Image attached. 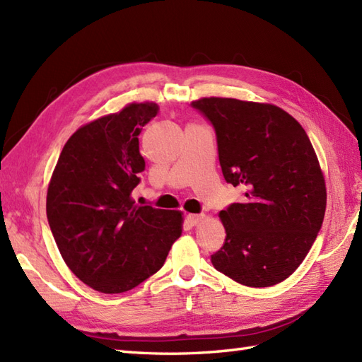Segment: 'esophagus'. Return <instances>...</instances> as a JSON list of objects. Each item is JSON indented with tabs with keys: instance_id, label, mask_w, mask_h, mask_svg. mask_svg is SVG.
I'll return each instance as SVG.
<instances>
[{
	"instance_id": "esophagus-1",
	"label": "esophagus",
	"mask_w": 362,
	"mask_h": 362,
	"mask_svg": "<svg viewBox=\"0 0 362 362\" xmlns=\"http://www.w3.org/2000/svg\"><path fill=\"white\" fill-rule=\"evenodd\" d=\"M203 217H205L203 214H188V216H187V220H188L189 225L194 226V225H197L199 221H202Z\"/></svg>"
}]
</instances>
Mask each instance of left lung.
Instances as JSON below:
<instances>
[{"instance_id": "left-lung-1", "label": "left lung", "mask_w": 362, "mask_h": 362, "mask_svg": "<svg viewBox=\"0 0 362 362\" xmlns=\"http://www.w3.org/2000/svg\"><path fill=\"white\" fill-rule=\"evenodd\" d=\"M191 107L214 128L225 180L245 189L242 203L220 212L226 240L212 264L245 286L281 283L310 251L326 212V185L309 136L271 104L203 98Z\"/></svg>"}]
</instances>
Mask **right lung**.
I'll return each instance as SVG.
<instances>
[{"label":"right lung","mask_w":362,"mask_h":362,"mask_svg":"<svg viewBox=\"0 0 362 362\" xmlns=\"http://www.w3.org/2000/svg\"><path fill=\"white\" fill-rule=\"evenodd\" d=\"M157 113L141 102L81 127L49 185L47 220L64 262L102 293L132 291L156 274L182 234L179 211L132 199L145 170L137 136Z\"/></svg>","instance_id":"add662e5"}]
</instances>
